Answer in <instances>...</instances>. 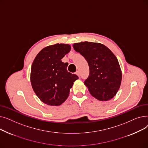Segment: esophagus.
<instances>
[{"label": "esophagus", "instance_id": "esophagus-1", "mask_svg": "<svg viewBox=\"0 0 148 148\" xmlns=\"http://www.w3.org/2000/svg\"><path fill=\"white\" fill-rule=\"evenodd\" d=\"M75 74L78 75L79 77H80V73H79V71H77L76 73H75Z\"/></svg>", "mask_w": 148, "mask_h": 148}]
</instances>
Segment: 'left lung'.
Listing matches in <instances>:
<instances>
[{"label":"left lung","instance_id":"1","mask_svg":"<svg viewBox=\"0 0 148 148\" xmlns=\"http://www.w3.org/2000/svg\"><path fill=\"white\" fill-rule=\"evenodd\" d=\"M88 62L89 75L84 81L90 94L99 101H108L118 92L122 80L119 62L114 54L103 44L82 42L73 45Z\"/></svg>","mask_w":148,"mask_h":148}]
</instances>
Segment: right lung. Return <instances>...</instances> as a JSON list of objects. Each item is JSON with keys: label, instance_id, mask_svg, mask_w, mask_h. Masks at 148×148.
<instances>
[{"label": "right lung", "instance_id": "1", "mask_svg": "<svg viewBox=\"0 0 148 148\" xmlns=\"http://www.w3.org/2000/svg\"><path fill=\"white\" fill-rule=\"evenodd\" d=\"M71 50L65 44L46 47L35 58L31 67L32 88L42 102L50 106H59L68 98L73 83L79 79L67 71L68 64L61 59Z\"/></svg>", "mask_w": 148, "mask_h": 148}]
</instances>
